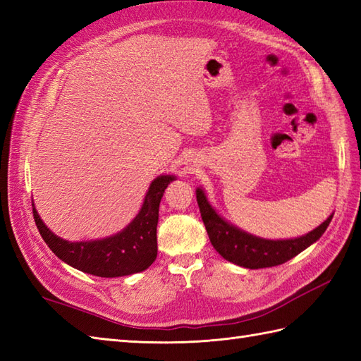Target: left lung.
Masks as SVG:
<instances>
[{"label":"left lung","instance_id":"left-lung-1","mask_svg":"<svg viewBox=\"0 0 361 361\" xmlns=\"http://www.w3.org/2000/svg\"><path fill=\"white\" fill-rule=\"evenodd\" d=\"M195 192L198 208H200L203 224L206 226V231H208L212 247L229 262L243 268H251V270L281 265L291 257H295L324 234L334 217V214H331L318 228L305 235L296 237V239L270 240L248 234L237 226L228 224L212 208L200 188Z\"/></svg>","mask_w":361,"mask_h":361}]
</instances>
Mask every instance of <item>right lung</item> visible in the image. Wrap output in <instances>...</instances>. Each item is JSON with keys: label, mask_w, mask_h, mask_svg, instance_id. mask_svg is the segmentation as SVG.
<instances>
[{"label": "right lung", "mask_w": 361, "mask_h": 361, "mask_svg": "<svg viewBox=\"0 0 361 361\" xmlns=\"http://www.w3.org/2000/svg\"><path fill=\"white\" fill-rule=\"evenodd\" d=\"M173 175H159L152 181L141 211L121 233L101 240L68 242L60 239L43 224L32 203L35 225L54 255L78 270L99 276L119 278L144 271L157 259V225L159 202Z\"/></svg>", "instance_id": "add662e5"}]
</instances>
